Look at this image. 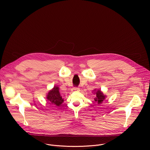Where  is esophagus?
Returning a JSON list of instances; mask_svg holds the SVG:
<instances>
[{
	"label": "esophagus",
	"instance_id": "1",
	"mask_svg": "<svg viewBox=\"0 0 150 150\" xmlns=\"http://www.w3.org/2000/svg\"><path fill=\"white\" fill-rule=\"evenodd\" d=\"M72 92H78V91H79V88H77V87H74V88L72 89Z\"/></svg>",
	"mask_w": 150,
	"mask_h": 150
}]
</instances>
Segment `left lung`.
I'll list each match as a JSON object with an SVG mask.
<instances>
[{"instance_id": "left-lung-1", "label": "left lung", "mask_w": 150, "mask_h": 150, "mask_svg": "<svg viewBox=\"0 0 150 150\" xmlns=\"http://www.w3.org/2000/svg\"><path fill=\"white\" fill-rule=\"evenodd\" d=\"M93 94L95 95L94 101H96V104H101L103 103V101L105 99L106 96L104 94V93L101 91L100 89H94L93 91Z\"/></svg>"}]
</instances>
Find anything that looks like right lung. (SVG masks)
I'll list each match as a JSON object with an SVG mask.
<instances>
[{
  "instance_id": "obj_1",
  "label": "right lung",
  "mask_w": 150,
  "mask_h": 150,
  "mask_svg": "<svg viewBox=\"0 0 150 150\" xmlns=\"http://www.w3.org/2000/svg\"><path fill=\"white\" fill-rule=\"evenodd\" d=\"M46 98L52 105L55 106H60L64 101L60 94L59 87L57 85H54V87L47 93Z\"/></svg>"
}]
</instances>
